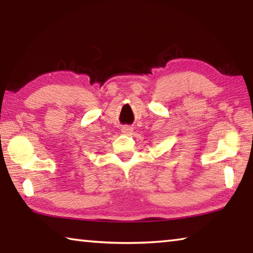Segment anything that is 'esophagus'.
Wrapping results in <instances>:
<instances>
[{
    "mask_svg": "<svg viewBox=\"0 0 253 253\" xmlns=\"http://www.w3.org/2000/svg\"><path fill=\"white\" fill-rule=\"evenodd\" d=\"M122 131L125 132V134H128V132L132 131V128H131L130 126H124V127L122 128Z\"/></svg>",
    "mask_w": 253,
    "mask_h": 253,
    "instance_id": "obj_1",
    "label": "esophagus"
}]
</instances>
